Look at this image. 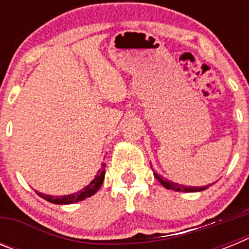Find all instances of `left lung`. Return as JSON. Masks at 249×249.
<instances>
[{
	"instance_id": "left-lung-1",
	"label": "left lung",
	"mask_w": 249,
	"mask_h": 249,
	"mask_svg": "<svg viewBox=\"0 0 249 249\" xmlns=\"http://www.w3.org/2000/svg\"><path fill=\"white\" fill-rule=\"evenodd\" d=\"M155 177L157 178L158 181L160 182V184L164 187V188H167V190H172V191H176V192H199V191H203L206 190V187H186V186H181V184H177V183H173V182L171 181H167V179H163L162 178V176L157 175V173H155Z\"/></svg>"
}]
</instances>
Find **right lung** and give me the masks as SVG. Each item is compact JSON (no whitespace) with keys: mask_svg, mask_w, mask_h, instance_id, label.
<instances>
[{"mask_svg":"<svg viewBox=\"0 0 249 249\" xmlns=\"http://www.w3.org/2000/svg\"><path fill=\"white\" fill-rule=\"evenodd\" d=\"M105 167L106 164H102V168L98 171L97 176L94 177L93 181H92L89 186H86L83 190H81L80 192L73 193V195H68V196H57V197L48 196V195H42V193H39V192H37V195H38L39 197H42L43 199H46V201L54 204H71V203H74V202L83 201V199L89 198V197H91L92 195H94V193L100 190V187L102 186L103 183V179H105V173H106Z\"/></svg>","mask_w":249,"mask_h":249,"instance_id":"obj_1","label":"right lung"}]
</instances>
